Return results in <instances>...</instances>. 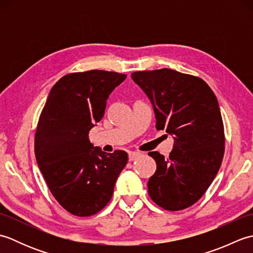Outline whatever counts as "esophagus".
Returning a JSON list of instances; mask_svg holds the SVG:
<instances>
[{
    "label": "esophagus",
    "mask_w": 253,
    "mask_h": 253,
    "mask_svg": "<svg viewBox=\"0 0 253 253\" xmlns=\"http://www.w3.org/2000/svg\"><path fill=\"white\" fill-rule=\"evenodd\" d=\"M138 157H140V153L139 152H129V154H128V159H129L130 162L131 161H135Z\"/></svg>",
    "instance_id": "esophagus-1"
}]
</instances>
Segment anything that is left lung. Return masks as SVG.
<instances>
[{
  "label": "left lung",
  "instance_id": "obj_1",
  "mask_svg": "<svg viewBox=\"0 0 253 253\" xmlns=\"http://www.w3.org/2000/svg\"><path fill=\"white\" fill-rule=\"evenodd\" d=\"M153 105L157 129L174 138L169 158L149 152L157 170L149 196L169 211L195 204L207 191L224 157V125L215 94L206 82L169 68L131 74Z\"/></svg>",
  "mask_w": 253,
  "mask_h": 253
}]
</instances>
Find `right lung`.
Instances as JSON below:
<instances>
[{"instance_id":"obj_1","label":"right lung","mask_w":253,"mask_h":253,"mask_svg":"<svg viewBox=\"0 0 253 253\" xmlns=\"http://www.w3.org/2000/svg\"><path fill=\"white\" fill-rule=\"evenodd\" d=\"M126 75L73 73L53 85L35 137L37 163L56 201L77 216L98 213L111 200L128 154L93 147L89 131L104 115L106 100Z\"/></svg>"}]
</instances>
